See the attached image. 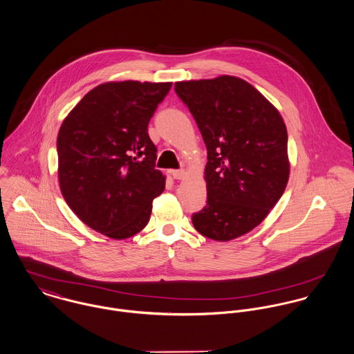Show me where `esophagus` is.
<instances>
[{
    "label": "esophagus",
    "mask_w": 354,
    "mask_h": 354,
    "mask_svg": "<svg viewBox=\"0 0 354 354\" xmlns=\"http://www.w3.org/2000/svg\"><path fill=\"white\" fill-rule=\"evenodd\" d=\"M171 175L174 176V179H183L186 176V171L185 169H174V171H171Z\"/></svg>",
    "instance_id": "obj_1"
}]
</instances>
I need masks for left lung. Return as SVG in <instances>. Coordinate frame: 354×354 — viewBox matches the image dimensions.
<instances>
[{
    "instance_id": "8db88e82",
    "label": "left lung",
    "mask_w": 354,
    "mask_h": 354,
    "mask_svg": "<svg viewBox=\"0 0 354 354\" xmlns=\"http://www.w3.org/2000/svg\"><path fill=\"white\" fill-rule=\"evenodd\" d=\"M207 149L206 206L193 214L201 235L230 241L258 227L289 179L288 133L274 106L235 76L175 82Z\"/></svg>"
}]
</instances>
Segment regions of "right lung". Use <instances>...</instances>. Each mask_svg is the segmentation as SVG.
<instances>
[{
	"label": "right lung",
	"instance_id": "add662e5",
	"mask_svg": "<svg viewBox=\"0 0 354 354\" xmlns=\"http://www.w3.org/2000/svg\"><path fill=\"white\" fill-rule=\"evenodd\" d=\"M172 82L113 81L89 91L61 124L58 180L89 228L122 240L142 231L165 176L148 123Z\"/></svg>",
	"mask_w": 354,
	"mask_h": 354
}]
</instances>
